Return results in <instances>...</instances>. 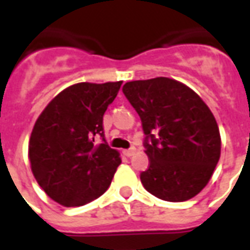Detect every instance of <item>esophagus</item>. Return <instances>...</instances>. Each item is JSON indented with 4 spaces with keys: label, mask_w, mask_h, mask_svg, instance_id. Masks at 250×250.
I'll return each mask as SVG.
<instances>
[{
    "label": "esophagus",
    "mask_w": 250,
    "mask_h": 250,
    "mask_svg": "<svg viewBox=\"0 0 250 250\" xmlns=\"http://www.w3.org/2000/svg\"><path fill=\"white\" fill-rule=\"evenodd\" d=\"M123 154H125V157H132V155L135 154V148H134V147H131V148H128V150H125Z\"/></svg>",
    "instance_id": "34e87169"
}]
</instances>
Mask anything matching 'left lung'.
<instances>
[{"label":"left lung","instance_id":"8db88e82","mask_svg":"<svg viewBox=\"0 0 250 250\" xmlns=\"http://www.w3.org/2000/svg\"><path fill=\"white\" fill-rule=\"evenodd\" d=\"M123 93L141 116L150 161L141 181L163 201L193 198L213 175L221 155L214 115L191 88L168 77L135 80Z\"/></svg>","mask_w":250,"mask_h":250}]
</instances>
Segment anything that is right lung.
<instances>
[{
    "label": "right lung",
    "instance_id": "right-lung-1",
    "mask_svg": "<svg viewBox=\"0 0 250 250\" xmlns=\"http://www.w3.org/2000/svg\"><path fill=\"white\" fill-rule=\"evenodd\" d=\"M122 82L77 83L51 100L36 120L29 161L37 184L57 204L83 206L109 188L122 162L119 152L94 136H104L103 115Z\"/></svg>",
    "mask_w": 250,
    "mask_h": 250
}]
</instances>
